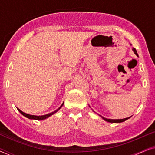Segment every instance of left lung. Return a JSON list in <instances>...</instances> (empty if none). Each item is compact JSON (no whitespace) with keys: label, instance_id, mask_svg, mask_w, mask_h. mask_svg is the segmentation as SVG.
Segmentation results:
<instances>
[{"label":"left lung","instance_id":"1","mask_svg":"<svg viewBox=\"0 0 155 155\" xmlns=\"http://www.w3.org/2000/svg\"><path fill=\"white\" fill-rule=\"evenodd\" d=\"M133 51H134L135 54H136L137 56H138V55H137V51L135 50V48H133ZM101 116V118H103L104 120H106V121H107V122H110V123H121V122H124V121H125V120H128V118H130L131 117V116H130V117H128V118H124V119H109V118H106L103 117V116Z\"/></svg>","mask_w":155,"mask_h":155}]
</instances>
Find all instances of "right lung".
<instances>
[{
	"instance_id": "right-lung-1",
	"label": "right lung",
	"mask_w": 155,
	"mask_h": 155,
	"mask_svg": "<svg viewBox=\"0 0 155 155\" xmlns=\"http://www.w3.org/2000/svg\"><path fill=\"white\" fill-rule=\"evenodd\" d=\"M63 105V103L62 104V105L60 107L58 108V109H56V111H54V112H51V113H50V114H46V115H43V116H34V115H29V114H26V113H25V112H23V111H21L20 109H18V110L20 112L21 114H22L23 116H25V117H27V118H29V119H35V120H44V119H46V118H48L49 117V116H51V115H53V114H55L56 113V112H57L58 111L59 109H61V107H62V106Z\"/></svg>"
}]
</instances>
